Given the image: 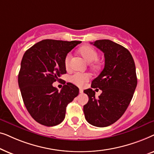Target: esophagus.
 <instances>
[{"instance_id": "esophagus-1", "label": "esophagus", "mask_w": 154, "mask_h": 154, "mask_svg": "<svg viewBox=\"0 0 154 154\" xmlns=\"http://www.w3.org/2000/svg\"><path fill=\"white\" fill-rule=\"evenodd\" d=\"M79 92H80V93H81V94H83V90L82 89V88H80Z\"/></svg>"}]
</instances>
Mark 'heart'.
<instances>
[{
	"instance_id": "heart-1",
	"label": "heart",
	"mask_w": 154,
	"mask_h": 154,
	"mask_svg": "<svg viewBox=\"0 0 154 154\" xmlns=\"http://www.w3.org/2000/svg\"><path fill=\"white\" fill-rule=\"evenodd\" d=\"M79 53L85 58L86 61L88 62H94L97 60L98 53L93 48L90 46H83L79 49ZM71 59V54H68L65 58V66L66 68H69L70 66V62ZM90 75L88 73H75L71 78V81L78 86H82L86 81L90 79Z\"/></svg>"
}]
</instances>
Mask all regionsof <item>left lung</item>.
Here are the masks:
<instances>
[{
	"mask_svg": "<svg viewBox=\"0 0 154 154\" xmlns=\"http://www.w3.org/2000/svg\"><path fill=\"white\" fill-rule=\"evenodd\" d=\"M90 43L104 54V69L91 84L102 92L96 98L94 90H84L89 100L83 111L90 124L104 128L117 121L129 106L137 84L136 68L132 54L123 46L106 39Z\"/></svg>",
	"mask_w": 154,
	"mask_h": 154,
	"instance_id": "1",
	"label": "left lung"
}]
</instances>
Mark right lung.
Masks as SVG:
<instances>
[{"label": "right lung", "mask_w": 154, "mask_h": 154, "mask_svg": "<svg viewBox=\"0 0 154 154\" xmlns=\"http://www.w3.org/2000/svg\"><path fill=\"white\" fill-rule=\"evenodd\" d=\"M81 41L46 39L35 43L23 56L18 83L24 105L31 117L41 125L54 126L64 121L66 109L79 93L67 83L60 92L52 83L66 73L65 58ZM65 84V83H64Z\"/></svg>", "instance_id": "1"}]
</instances>
